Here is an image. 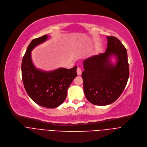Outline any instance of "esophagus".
<instances>
[{
    "label": "esophagus",
    "mask_w": 147,
    "mask_h": 147,
    "mask_svg": "<svg viewBox=\"0 0 147 147\" xmlns=\"http://www.w3.org/2000/svg\"><path fill=\"white\" fill-rule=\"evenodd\" d=\"M77 74H78V76L81 75V74H82V69L78 67V68H77Z\"/></svg>",
    "instance_id": "esophagus-1"
}]
</instances>
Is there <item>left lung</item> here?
<instances>
[{
  "instance_id": "obj_1",
  "label": "left lung",
  "mask_w": 147,
  "mask_h": 147,
  "mask_svg": "<svg viewBox=\"0 0 147 147\" xmlns=\"http://www.w3.org/2000/svg\"><path fill=\"white\" fill-rule=\"evenodd\" d=\"M104 53L83 61V90L88 101L96 105H109L119 98L129 76L127 50L114 36H107ZM114 56L113 64L111 58Z\"/></svg>"
}]
</instances>
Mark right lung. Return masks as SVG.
<instances>
[{"label": "right lung", "mask_w": 147, "mask_h": 147, "mask_svg": "<svg viewBox=\"0 0 147 147\" xmlns=\"http://www.w3.org/2000/svg\"><path fill=\"white\" fill-rule=\"evenodd\" d=\"M48 38V35H44L29 44L22 61V79L28 95L34 102L43 107L54 109L65 99L67 90L77 76V66L70 69L59 68L51 71L37 69L32 62L31 52Z\"/></svg>", "instance_id": "add662e5"}]
</instances>
